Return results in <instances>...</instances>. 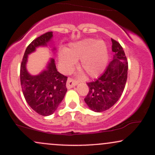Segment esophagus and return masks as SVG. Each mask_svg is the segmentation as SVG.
<instances>
[{
    "label": "esophagus",
    "mask_w": 155,
    "mask_h": 155,
    "mask_svg": "<svg viewBox=\"0 0 155 155\" xmlns=\"http://www.w3.org/2000/svg\"><path fill=\"white\" fill-rule=\"evenodd\" d=\"M76 84H77V81H76L75 79H74L73 78H71V77H69L68 79L67 84H66L68 89H71L74 87H75Z\"/></svg>",
    "instance_id": "esophagus-1"
}]
</instances>
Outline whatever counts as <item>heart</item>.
<instances>
[{"mask_svg": "<svg viewBox=\"0 0 155 155\" xmlns=\"http://www.w3.org/2000/svg\"><path fill=\"white\" fill-rule=\"evenodd\" d=\"M108 49L103 41L87 38L71 44L66 51L60 54V61L64 70L70 72L76 60L80 59V68L90 77L102 74L108 63Z\"/></svg>", "mask_w": 155, "mask_h": 155, "instance_id": "1", "label": "heart"}]
</instances>
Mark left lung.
<instances>
[{"instance_id":"8db88e82","label":"left lung","mask_w":155,"mask_h":155,"mask_svg":"<svg viewBox=\"0 0 155 155\" xmlns=\"http://www.w3.org/2000/svg\"><path fill=\"white\" fill-rule=\"evenodd\" d=\"M114 59L104 74L94 81L87 83L89 92L84 101L89 108L95 112L108 110L118 101L125 87L128 63L123 48L111 38Z\"/></svg>"}]
</instances>
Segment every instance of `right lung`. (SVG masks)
Instances as JSON below:
<instances>
[{
  "label": "right lung",
  "instance_id": "1",
  "mask_svg": "<svg viewBox=\"0 0 155 155\" xmlns=\"http://www.w3.org/2000/svg\"><path fill=\"white\" fill-rule=\"evenodd\" d=\"M52 36V32H47L33 40L27 47L20 65L21 86L25 101L32 109L42 116H49L56 111L67 92L68 77L58 71L54 59H51L47 69L37 76L28 72L26 63L28 55L37 47L47 46Z\"/></svg>",
  "mask_w": 155,
  "mask_h": 155
}]
</instances>
